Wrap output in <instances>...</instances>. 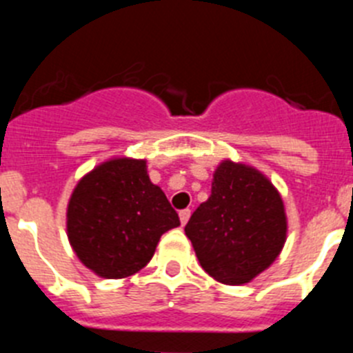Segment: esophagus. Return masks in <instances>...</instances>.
Returning <instances> with one entry per match:
<instances>
[{"label": "esophagus", "instance_id": "esophagus-1", "mask_svg": "<svg viewBox=\"0 0 353 353\" xmlns=\"http://www.w3.org/2000/svg\"><path fill=\"white\" fill-rule=\"evenodd\" d=\"M180 223H182V226H185L187 221H189V217H191V210L189 208H185V210L180 212Z\"/></svg>", "mask_w": 353, "mask_h": 353}]
</instances>
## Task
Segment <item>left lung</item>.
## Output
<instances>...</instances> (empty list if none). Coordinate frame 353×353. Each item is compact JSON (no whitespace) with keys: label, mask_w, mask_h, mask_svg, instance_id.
Listing matches in <instances>:
<instances>
[{"label":"left lung","mask_w":353,"mask_h":353,"mask_svg":"<svg viewBox=\"0 0 353 353\" xmlns=\"http://www.w3.org/2000/svg\"><path fill=\"white\" fill-rule=\"evenodd\" d=\"M288 233L285 203L256 168L224 159L210 198L185 226L199 265L224 285H245L281 254Z\"/></svg>","instance_id":"1"}]
</instances>
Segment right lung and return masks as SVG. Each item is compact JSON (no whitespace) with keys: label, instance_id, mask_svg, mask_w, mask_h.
<instances>
[{"label":"right lung","instance_id":"add662e5","mask_svg":"<svg viewBox=\"0 0 353 353\" xmlns=\"http://www.w3.org/2000/svg\"><path fill=\"white\" fill-rule=\"evenodd\" d=\"M180 226L146 159L113 157L84 174L67 205V236L86 269L123 279L152 260L162 233Z\"/></svg>","mask_w":353,"mask_h":353}]
</instances>
